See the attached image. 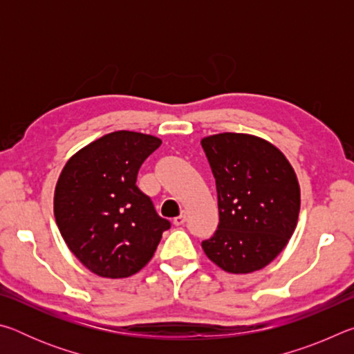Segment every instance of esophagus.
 <instances>
[{"label":"esophagus","instance_id":"esophagus-1","mask_svg":"<svg viewBox=\"0 0 354 354\" xmlns=\"http://www.w3.org/2000/svg\"><path fill=\"white\" fill-rule=\"evenodd\" d=\"M185 220H187V215H185V212L183 211L181 214L178 215V217L173 218V223H175L176 226H181V225H184V223H185Z\"/></svg>","mask_w":354,"mask_h":354}]
</instances>
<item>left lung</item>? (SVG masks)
Masks as SVG:
<instances>
[{
	"label": "left lung",
	"mask_w": 354,
	"mask_h": 354,
	"mask_svg": "<svg viewBox=\"0 0 354 354\" xmlns=\"http://www.w3.org/2000/svg\"><path fill=\"white\" fill-rule=\"evenodd\" d=\"M218 198V226L201 242L206 256L230 273L268 266L289 242L299 214V184L289 160L261 137H205Z\"/></svg>",
	"instance_id": "obj_1"
}]
</instances>
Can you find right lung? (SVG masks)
<instances>
[{
    "label": "right lung",
    "mask_w": 354,
    "mask_h": 354,
    "mask_svg": "<svg viewBox=\"0 0 354 354\" xmlns=\"http://www.w3.org/2000/svg\"><path fill=\"white\" fill-rule=\"evenodd\" d=\"M162 140L115 131L67 160L55 190V217L84 267L103 278H128L151 261L170 221L137 187V173Z\"/></svg>",
    "instance_id": "obj_1"
}]
</instances>
